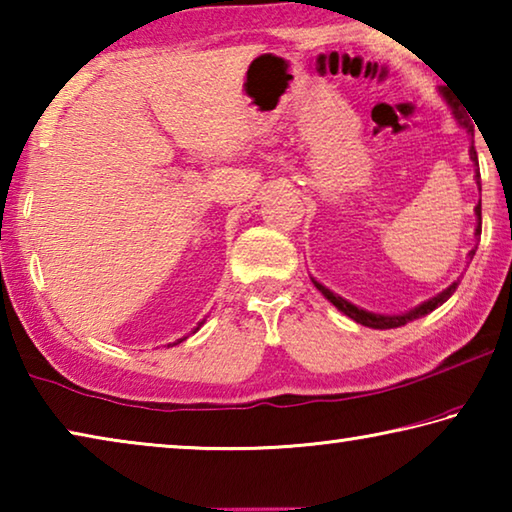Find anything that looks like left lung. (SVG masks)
Returning <instances> with one entry per match:
<instances>
[{"label":"left lung","instance_id":"1","mask_svg":"<svg viewBox=\"0 0 512 512\" xmlns=\"http://www.w3.org/2000/svg\"><path fill=\"white\" fill-rule=\"evenodd\" d=\"M443 94H445V90H443ZM445 99H447V103L449 106H452V112H454V117H456V121L458 124H461L467 133H472V137H474V128H472V124H470V119H467V115L465 112L458 108V103H454L452 99L447 97L445 94ZM470 158H472V162L476 164V167H479V160H476V151H474V142H472V146H470ZM476 185L481 187V173H479V169H476ZM474 212H476V219H479V225H476V237L481 235V203L474 207ZM474 253H476V248H472L470 250V255L467 257H474ZM311 282H314V287L323 293V296L332 302V305L339 309V311H343L345 316L348 318H352V320H357V323H361V325H366V327H372V329H393V327H402V325H406L409 323V320H415V318H420V316H424V314H429V311H433L436 307H440L443 305V302L452 296V293L456 291V287H458V282L461 280H456V282H452L449 284V287L443 291V293H438V296H433L431 300H427V302H422V305H418L415 309H411V311H406V314H400V316H384V314H372V311H366V309H359L357 305H352V302H348L345 298H341V296H336L334 291H329L327 287H323V284L320 282H316L314 277H311Z\"/></svg>","mask_w":512,"mask_h":512}]
</instances>
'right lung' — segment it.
Wrapping results in <instances>:
<instances>
[{
  "label": "right lung",
  "mask_w": 512,
  "mask_h": 512,
  "mask_svg": "<svg viewBox=\"0 0 512 512\" xmlns=\"http://www.w3.org/2000/svg\"><path fill=\"white\" fill-rule=\"evenodd\" d=\"M203 323H205V320H201V323H198V327H201V325H203ZM198 327H196V329H198ZM196 329H194V332H196ZM185 339H187V336H185ZM185 339H178V341H176V343H173V345H178V343H183V341H185Z\"/></svg>",
  "instance_id": "add662e5"
}]
</instances>
